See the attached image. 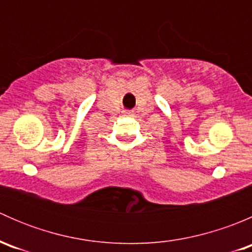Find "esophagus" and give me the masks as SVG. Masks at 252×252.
<instances>
[{"mask_svg": "<svg viewBox=\"0 0 252 252\" xmlns=\"http://www.w3.org/2000/svg\"><path fill=\"white\" fill-rule=\"evenodd\" d=\"M124 113L126 114V116H133V112H130V111H126V112H124Z\"/></svg>", "mask_w": 252, "mask_h": 252, "instance_id": "obj_1", "label": "esophagus"}]
</instances>
